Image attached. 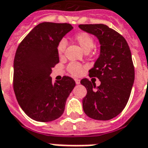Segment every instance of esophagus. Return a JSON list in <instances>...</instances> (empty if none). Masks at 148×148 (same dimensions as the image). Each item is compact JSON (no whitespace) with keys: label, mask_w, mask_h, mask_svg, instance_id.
Listing matches in <instances>:
<instances>
[{"label":"esophagus","mask_w":148,"mask_h":148,"mask_svg":"<svg viewBox=\"0 0 148 148\" xmlns=\"http://www.w3.org/2000/svg\"><path fill=\"white\" fill-rule=\"evenodd\" d=\"M75 82H76L77 85H79L80 84V80L79 79H75Z\"/></svg>","instance_id":"34e87169"}]
</instances>
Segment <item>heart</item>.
<instances>
[{"instance_id":"1","label":"heart","mask_w":148,"mask_h":148,"mask_svg":"<svg viewBox=\"0 0 148 148\" xmlns=\"http://www.w3.org/2000/svg\"><path fill=\"white\" fill-rule=\"evenodd\" d=\"M74 40L81 46L85 52H89L94 47L95 40L91 35L87 32H79L74 36ZM67 47V41L66 39H62L58 41L56 50L59 57H62ZM66 70L73 76H79L82 73V66L77 62H70L66 66Z\"/></svg>"}]
</instances>
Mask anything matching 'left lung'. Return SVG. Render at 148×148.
I'll use <instances>...</instances> for the list:
<instances>
[{
    "instance_id": "left-lung-1",
    "label": "left lung",
    "mask_w": 148,
    "mask_h": 148,
    "mask_svg": "<svg viewBox=\"0 0 148 148\" xmlns=\"http://www.w3.org/2000/svg\"><path fill=\"white\" fill-rule=\"evenodd\" d=\"M78 27L99 39L101 52L90 77H97L101 85L96 86L89 79L81 84L86 88L82 100L85 113L98 121L112 119L123 111L130 97L135 79L132 54L124 37L106 24H80Z\"/></svg>"
}]
</instances>
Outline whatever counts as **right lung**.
<instances>
[{"label": "right lung", "instance_id": "obj_1", "mask_svg": "<svg viewBox=\"0 0 148 148\" xmlns=\"http://www.w3.org/2000/svg\"><path fill=\"white\" fill-rule=\"evenodd\" d=\"M73 29L67 23L44 22L34 27L19 44L13 64V90L19 105L35 121L48 122L60 117L75 86L68 76L52 82L51 69L59 62L56 47Z\"/></svg>", "mask_w": 148, "mask_h": 148}]
</instances>
